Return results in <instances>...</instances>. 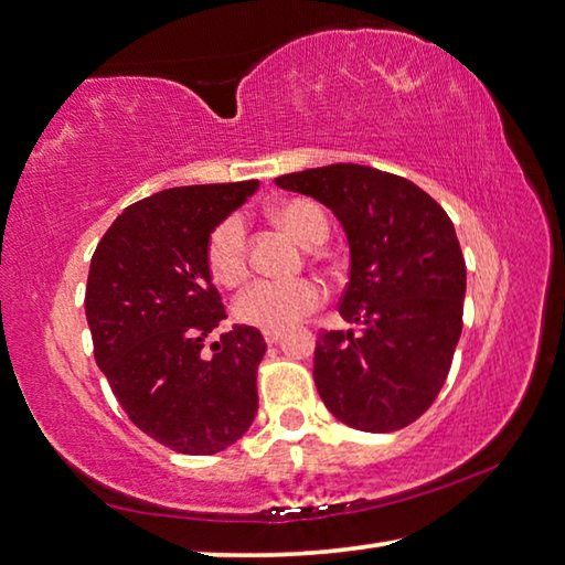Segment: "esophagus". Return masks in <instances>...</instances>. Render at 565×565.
Masks as SVG:
<instances>
[{
	"instance_id": "obj_1",
	"label": "esophagus",
	"mask_w": 565,
	"mask_h": 565,
	"mask_svg": "<svg viewBox=\"0 0 565 565\" xmlns=\"http://www.w3.org/2000/svg\"><path fill=\"white\" fill-rule=\"evenodd\" d=\"M263 338L267 344H275L282 340V330H263Z\"/></svg>"
}]
</instances>
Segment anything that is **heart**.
Returning <instances> with one entry per match:
<instances>
[{
	"mask_svg": "<svg viewBox=\"0 0 565 565\" xmlns=\"http://www.w3.org/2000/svg\"><path fill=\"white\" fill-rule=\"evenodd\" d=\"M273 221L302 245H318L330 233L328 213L310 198H288L273 205ZM207 270L225 288L241 285L247 275V227L241 215L217 223L205 243ZM322 302V290L312 280L273 282L255 280L233 302L235 318L260 330H285L310 315Z\"/></svg>",
	"mask_w": 565,
	"mask_h": 565,
	"instance_id": "obj_1",
	"label": "heart"
}]
</instances>
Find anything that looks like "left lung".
I'll list each match as a JSON object with an SVG mask.
<instances>
[{
    "label": "left lung",
    "instance_id": "obj_1",
    "mask_svg": "<svg viewBox=\"0 0 565 565\" xmlns=\"http://www.w3.org/2000/svg\"><path fill=\"white\" fill-rule=\"evenodd\" d=\"M338 215L350 243L340 315L362 332H320L315 384L334 417L397 431L437 399L461 338L467 265L444 207L419 185L358 163L275 178Z\"/></svg>",
    "mask_w": 565,
    "mask_h": 565
}]
</instances>
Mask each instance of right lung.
<instances>
[{
    "label": "right lung",
    "mask_w": 565,
    "mask_h": 565,
    "mask_svg": "<svg viewBox=\"0 0 565 565\" xmlns=\"http://www.w3.org/2000/svg\"><path fill=\"white\" fill-rule=\"evenodd\" d=\"M257 191V181L181 185L143 198L96 245L86 280L94 358L138 429L178 454H215L257 414L260 330L225 320L205 260L213 227Z\"/></svg>",
    "instance_id": "obj_1"
}]
</instances>
